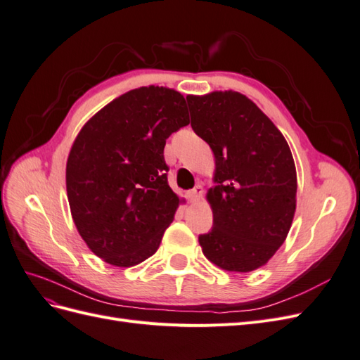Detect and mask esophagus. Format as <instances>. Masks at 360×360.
I'll return each mask as SVG.
<instances>
[{"instance_id":"34e87169","label":"esophagus","mask_w":360,"mask_h":360,"mask_svg":"<svg viewBox=\"0 0 360 360\" xmlns=\"http://www.w3.org/2000/svg\"><path fill=\"white\" fill-rule=\"evenodd\" d=\"M202 193H204V189L201 184H198V186H195L189 193H188V198L191 202H197L202 198Z\"/></svg>"}]
</instances>
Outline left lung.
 I'll list each match as a JSON object with an SVG mask.
<instances>
[{
	"label": "left lung",
	"instance_id": "left-lung-1",
	"mask_svg": "<svg viewBox=\"0 0 360 360\" xmlns=\"http://www.w3.org/2000/svg\"><path fill=\"white\" fill-rule=\"evenodd\" d=\"M192 129L214 156V186L205 198L213 228L202 254L226 271L257 270L285 242L296 212L297 174L274 122L238 91L186 96Z\"/></svg>",
	"mask_w": 360,
	"mask_h": 360
}]
</instances>
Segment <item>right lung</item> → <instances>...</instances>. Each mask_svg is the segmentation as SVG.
<instances>
[{"instance_id":"1","label":"right lung","mask_w":360,"mask_h":360,"mask_svg":"<svg viewBox=\"0 0 360 360\" xmlns=\"http://www.w3.org/2000/svg\"><path fill=\"white\" fill-rule=\"evenodd\" d=\"M189 122L183 94L148 85L105 105L76 135L66 165L72 219L105 263L132 267L158 250L183 202L168 184L163 148Z\"/></svg>"}]
</instances>
